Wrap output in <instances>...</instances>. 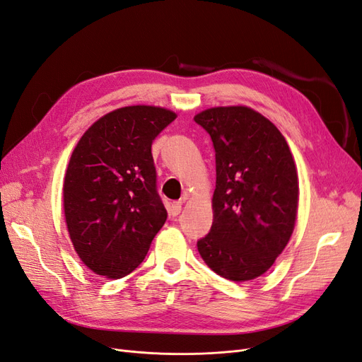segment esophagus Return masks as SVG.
<instances>
[{
    "label": "esophagus",
    "mask_w": 362,
    "mask_h": 362,
    "mask_svg": "<svg viewBox=\"0 0 362 362\" xmlns=\"http://www.w3.org/2000/svg\"><path fill=\"white\" fill-rule=\"evenodd\" d=\"M181 209H182V201L173 202V204L170 205V208H169V211H170V214H172V216H178V214L181 213Z\"/></svg>",
    "instance_id": "obj_1"
}]
</instances>
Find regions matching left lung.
<instances>
[{"mask_svg":"<svg viewBox=\"0 0 362 362\" xmlns=\"http://www.w3.org/2000/svg\"><path fill=\"white\" fill-rule=\"evenodd\" d=\"M216 151L213 226L199 255L218 276L248 281L265 274L288 245L298 213V170L280 130L247 106L194 115Z\"/></svg>","mask_w":362,"mask_h":362,"instance_id":"left-lung-1","label":"left lung"}]
</instances>
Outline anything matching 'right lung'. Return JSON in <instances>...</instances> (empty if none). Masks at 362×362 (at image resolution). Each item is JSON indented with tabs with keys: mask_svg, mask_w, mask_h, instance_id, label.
Returning a JSON list of instances; mask_svg holds the SVG:
<instances>
[{
	"mask_svg": "<svg viewBox=\"0 0 362 362\" xmlns=\"http://www.w3.org/2000/svg\"><path fill=\"white\" fill-rule=\"evenodd\" d=\"M175 118L160 106L119 107L98 118L73 149L64 217L74 250L97 276L121 279L138 268L168 218L151 145Z\"/></svg>",
	"mask_w": 362,
	"mask_h": 362,
	"instance_id": "1",
	"label": "right lung"
}]
</instances>
